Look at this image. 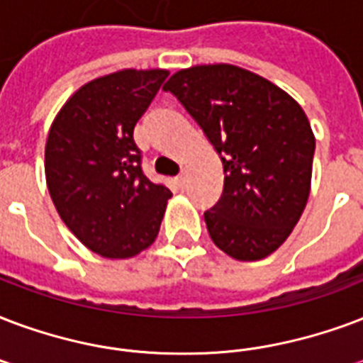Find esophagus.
<instances>
[{
	"label": "esophagus",
	"instance_id": "esophagus-1",
	"mask_svg": "<svg viewBox=\"0 0 363 363\" xmlns=\"http://www.w3.org/2000/svg\"><path fill=\"white\" fill-rule=\"evenodd\" d=\"M184 181H186V177H184V171H182L181 175L177 177V182H179V186H184Z\"/></svg>",
	"mask_w": 363,
	"mask_h": 363
}]
</instances>
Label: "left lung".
<instances>
[{"mask_svg": "<svg viewBox=\"0 0 363 363\" xmlns=\"http://www.w3.org/2000/svg\"><path fill=\"white\" fill-rule=\"evenodd\" d=\"M179 99L220 156L223 196L203 213L213 243L238 261L264 259L291 234L311 194L316 138L278 85L232 65L179 70Z\"/></svg>", "mask_w": 363, "mask_h": 363, "instance_id": "8db88e82", "label": "left lung"}]
</instances>
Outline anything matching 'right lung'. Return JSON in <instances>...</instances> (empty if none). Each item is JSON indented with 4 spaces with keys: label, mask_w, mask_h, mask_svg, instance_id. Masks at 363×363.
I'll use <instances>...</instances> for the list:
<instances>
[{
    "label": "right lung",
    "mask_w": 363,
    "mask_h": 363,
    "mask_svg": "<svg viewBox=\"0 0 363 363\" xmlns=\"http://www.w3.org/2000/svg\"><path fill=\"white\" fill-rule=\"evenodd\" d=\"M167 70L114 72L85 83L47 137L45 179L72 234L93 253L129 259L156 240L171 190L143 173L133 131Z\"/></svg>",
    "instance_id": "obj_1"
}]
</instances>
